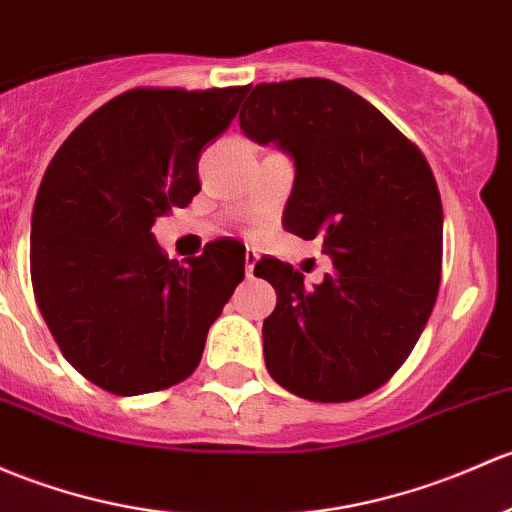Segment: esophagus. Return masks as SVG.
<instances>
[{"mask_svg": "<svg viewBox=\"0 0 512 512\" xmlns=\"http://www.w3.org/2000/svg\"><path fill=\"white\" fill-rule=\"evenodd\" d=\"M257 260H260V255H257L255 250H250V247H247V252H245V272H247V277H252V272H255Z\"/></svg>", "mask_w": 512, "mask_h": 512, "instance_id": "34e87169", "label": "esophagus"}]
</instances>
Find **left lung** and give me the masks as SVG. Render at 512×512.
Returning <instances> with one entry per match:
<instances>
[{"label":"left lung","instance_id":"1","mask_svg":"<svg viewBox=\"0 0 512 512\" xmlns=\"http://www.w3.org/2000/svg\"><path fill=\"white\" fill-rule=\"evenodd\" d=\"M242 132L294 159L284 228L321 238L333 272L314 289L262 257L277 292L262 324L267 370L314 402H351L397 373L422 336L441 279V198L427 159L390 120L326 78L260 83Z\"/></svg>","mask_w":512,"mask_h":512}]
</instances>
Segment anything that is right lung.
<instances>
[{
	"label": "right lung",
	"instance_id": "right-lung-1",
	"mask_svg": "<svg viewBox=\"0 0 512 512\" xmlns=\"http://www.w3.org/2000/svg\"><path fill=\"white\" fill-rule=\"evenodd\" d=\"M247 90H127L80 122L43 174L31 215L36 304L68 363L112 395L186 380L245 277L238 240L208 242L179 265L152 225L201 191L203 147Z\"/></svg>",
	"mask_w": 512,
	"mask_h": 512
}]
</instances>
